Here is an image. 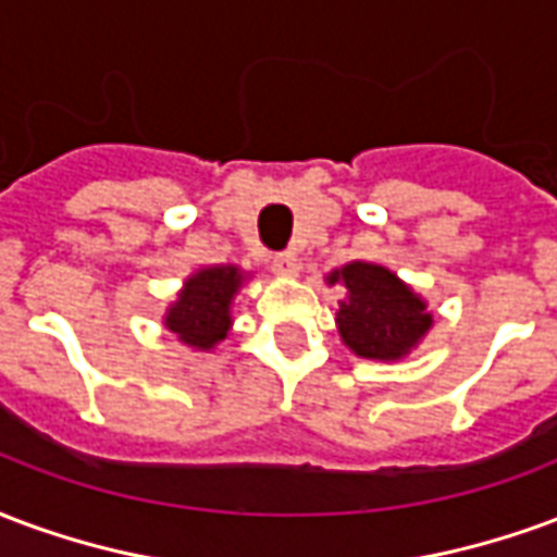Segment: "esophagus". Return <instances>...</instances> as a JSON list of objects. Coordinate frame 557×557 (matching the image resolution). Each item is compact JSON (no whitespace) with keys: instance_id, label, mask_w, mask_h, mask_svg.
<instances>
[{"instance_id":"esophagus-1","label":"esophagus","mask_w":557,"mask_h":557,"mask_svg":"<svg viewBox=\"0 0 557 557\" xmlns=\"http://www.w3.org/2000/svg\"><path fill=\"white\" fill-rule=\"evenodd\" d=\"M296 270H299V258H296L294 251H278V255H273V273L296 275Z\"/></svg>"}]
</instances>
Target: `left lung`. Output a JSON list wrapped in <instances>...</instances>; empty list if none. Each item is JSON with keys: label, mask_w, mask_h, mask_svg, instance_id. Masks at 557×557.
<instances>
[{"label": "left lung", "mask_w": 557, "mask_h": 557, "mask_svg": "<svg viewBox=\"0 0 557 557\" xmlns=\"http://www.w3.org/2000/svg\"><path fill=\"white\" fill-rule=\"evenodd\" d=\"M344 282L347 299L338 306V332L362 359H400L424 338L433 318L395 273L376 263L352 261L329 275Z\"/></svg>", "instance_id": "8db88e82"}]
</instances>
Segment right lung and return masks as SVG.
<instances>
[{"mask_svg":"<svg viewBox=\"0 0 557 557\" xmlns=\"http://www.w3.org/2000/svg\"><path fill=\"white\" fill-rule=\"evenodd\" d=\"M239 282L243 275L237 273V267H207L195 273L186 282L181 299L169 308L165 326L198 350L213 347L228 332L231 299L237 294Z\"/></svg>","mask_w":557,"mask_h":557,"instance_id":"right-lung-1","label":"right lung"}]
</instances>
